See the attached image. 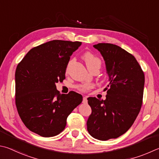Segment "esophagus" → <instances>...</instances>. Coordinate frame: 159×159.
<instances>
[{"instance_id":"esophagus-1","label":"esophagus","mask_w":159,"mask_h":159,"mask_svg":"<svg viewBox=\"0 0 159 159\" xmlns=\"http://www.w3.org/2000/svg\"><path fill=\"white\" fill-rule=\"evenodd\" d=\"M83 103H88V100H87V97H84L83 99Z\"/></svg>"}]
</instances>
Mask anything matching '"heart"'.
Instances as JSON below:
<instances>
[{
  "label": "heart",
  "instance_id": "obj_1",
  "mask_svg": "<svg viewBox=\"0 0 159 159\" xmlns=\"http://www.w3.org/2000/svg\"><path fill=\"white\" fill-rule=\"evenodd\" d=\"M83 58L85 60V64L87 65L89 70H91V69L94 67L100 68L101 65H102V61H101V60L97 56H95V55L91 53V52H85V53L83 55ZM91 87V85L88 83H83V84L76 85V88L81 92L87 91L88 89H90Z\"/></svg>",
  "mask_w": 159,
  "mask_h": 159
}]
</instances>
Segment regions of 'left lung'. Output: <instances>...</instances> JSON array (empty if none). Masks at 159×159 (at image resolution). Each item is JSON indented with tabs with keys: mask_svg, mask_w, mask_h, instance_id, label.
<instances>
[{
	"mask_svg": "<svg viewBox=\"0 0 159 159\" xmlns=\"http://www.w3.org/2000/svg\"><path fill=\"white\" fill-rule=\"evenodd\" d=\"M93 47L105 61L109 83L105 100L88 97L92 113L87 129L99 140L117 138L134 124L143 103L145 75L135 57L117 45L99 43Z\"/></svg>",
	"mask_w": 159,
	"mask_h": 159,
	"instance_id": "1",
	"label": "left lung"
}]
</instances>
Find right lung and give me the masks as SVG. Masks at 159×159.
I'll return each mask as SVG.
<instances>
[{"instance_id": "add662e5", "label": "right lung", "mask_w": 159, "mask_h": 159, "mask_svg": "<svg viewBox=\"0 0 159 159\" xmlns=\"http://www.w3.org/2000/svg\"><path fill=\"white\" fill-rule=\"evenodd\" d=\"M82 43L53 40L34 47L17 65L15 102L25 126L42 137L62 131L67 118L83 101L71 91L60 94L56 83L65 79L70 56Z\"/></svg>"}]
</instances>
